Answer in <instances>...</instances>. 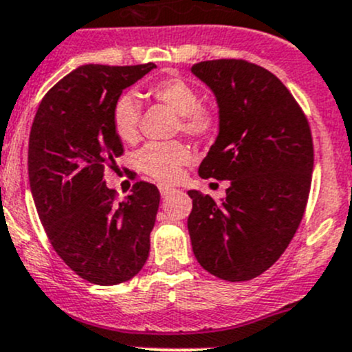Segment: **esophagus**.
<instances>
[{
  "mask_svg": "<svg viewBox=\"0 0 352 352\" xmlns=\"http://www.w3.org/2000/svg\"><path fill=\"white\" fill-rule=\"evenodd\" d=\"M158 189H160V196H162V197H168L170 194L175 192V189H173V187L165 186V184H160Z\"/></svg>",
  "mask_w": 352,
  "mask_h": 352,
  "instance_id": "1",
  "label": "esophagus"
}]
</instances>
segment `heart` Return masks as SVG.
<instances>
[{"instance_id": "1", "label": "heart", "mask_w": 352, "mask_h": 352, "mask_svg": "<svg viewBox=\"0 0 352 352\" xmlns=\"http://www.w3.org/2000/svg\"><path fill=\"white\" fill-rule=\"evenodd\" d=\"M148 95L156 102L168 105L179 113L175 131H182L194 140H208L219 126L218 112L202 104L199 90L190 81L180 76H168L148 88ZM112 129L124 143H134L140 134V102L134 95L124 94L112 107ZM192 158L189 146L180 141H153L144 144L134 155V165L144 175L160 182H172L182 166Z\"/></svg>"}]
</instances>
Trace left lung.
Instances as JSON below:
<instances>
[{
    "instance_id": "1",
    "label": "left lung",
    "mask_w": 352,
    "mask_h": 352,
    "mask_svg": "<svg viewBox=\"0 0 352 352\" xmlns=\"http://www.w3.org/2000/svg\"><path fill=\"white\" fill-rule=\"evenodd\" d=\"M190 71L211 88L219 109L218 138L199 175L230 180L219 202L189 190L192 250L216 278L248 281L281 257L303 218L314 170L310 126L265 67L214 59Z\"/></svg>"
}]
</instances>
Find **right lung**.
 <instances>
[{"label":"right lung","mask_w":352,"mask_h":352,"mask_svg":"<svg viewBox=\"0 0 352 352\" xmlns=\"http://www.w3.org/2000/svg\"><path fill=\"white\" fill-rule=\"evenodd\" d=\"M153 67H76L45 94L32 124L28 180L38 218L59 257L94 285L129 281L150 254L158 189L141 180L119 202L104 170L124 153L113 104Z\"/></svg>","instance_id":"add662e5"}]
</instances>
